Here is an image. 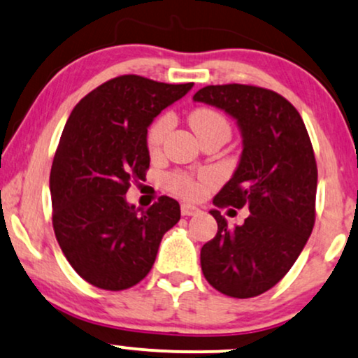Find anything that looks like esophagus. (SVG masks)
Wrapping results in <instances>:
<instances>
[{
  "instance_id": "1",
  "label": "esophagus",
  "mask_w": 358,
  "mask_h": 358,
  "mask_svg": "<svg viewBox=\"0 0 358 358\" xmlns=\"http://www.w3.org/2000/svg\"><path fill=\"white\" fill-rule=\"evenodd\" d=\"M198 212H200V210H198L196 206L188 205V203L182 205V215H183V217H193V215H196Z\"/></svg>"
}]
</instances>
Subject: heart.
Returning <instances> with one entry per match:
<instances>
[{
    "mask_svg": "<svg viewBox=\"0 0 358 358\" xmlns=\"http://www.w3.org/2000/svg\"><path fill=\"white\" fill-rule=\"evenodd\" d=\"M190 123L198 136H201L203 133H208L212 130L230 131V127H228V122L223 118V115L212 108H198L193 111L190 115ZM171 128H173V116L170 113L160 115L152 124H150L148 133H146V146H148L150 152L157 153L158 150L162 148L168 133L171 131ZM212 182V173H203L198 176V178H193V176L187 173L175 171V173H170L166 176L168 190L178 196L190 198V200H195V198H200L203 195L206 185Z\"/></svg>",
    "mask_w": 358,
    "mask_h": 358,
    "instance_id": "1",
    "label": "heart"
}]
</instances>
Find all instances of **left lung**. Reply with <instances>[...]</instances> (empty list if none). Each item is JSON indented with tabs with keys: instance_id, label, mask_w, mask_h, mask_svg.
Here are the masks:
<instances>
[{
	"instance_id": "left-lung-1",
	"label": "left lung",
	"mask_w": 358,
	"mask_h": 358,
	"mask_svg": "<svg viewBox=\"0 0 358 358\" xmlns=\"http://www.w3.org/2000/svg\"><path fill=\"white\" fill-rule=\"evenodd\" d=\"M195 101L225 110L238 123V168L213 198L218 208L247 206L242 225L218 231L201 247L206 282L234 299L262 295L285 277L315 225L317 162L299 111L282 94L253 85H210Z\"/></svg>"
}]
</instances>
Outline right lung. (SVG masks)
<instances>
[{"mask_svg": "<svg viewBox=\"0 0 358 358\" xmlns=\"http://www.w3.org/2000/svg\"><path fill=\"white\" fill-rule=\"evenodd\" d=\"M192 86L116 76L80 100L64 124L50 173L53 228L66 260L93 287L118 292L141 282L180 220L173 198L140 212L124 195L150 168V123Z\"/></svg>", "mask_w": 358, "mask_h": 358, "instance_id": "right-lung-1", "label": "right lung"}]
</instances>
